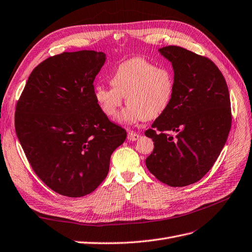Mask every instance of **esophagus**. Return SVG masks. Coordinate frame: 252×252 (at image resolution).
<instances>
[{
	"label": "esophagus",
	"instance_id": "esophagus-1",
	"mask_svg": "<svg viewBox=\"0 0 252 252\" xmlns=\"http://www.w3.org/2000/svg\"><path fill=\"white\" fill-rule=\"evenodd\" d=\"M127 138H128L129 141H136L140 138V134L136 133V132H133V131H129Z\"/></svg>",
	"mask_w": 252,
	"mask_h": 252
}]
</instances>
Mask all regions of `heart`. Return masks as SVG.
Here are the masks:
<instances>
[{"mask_svg": "<svg viewBox=\"0 0 252 252\" xmlns=\"http://www.w3.org/2000/svg\"><path fill=\"white\" fill-rule=\"evenodd\" d=\"M110 84L112 87H94V100L105 116L114 118L125 96L128 107L119 120L126 124L157 119L169 107L174 94V78L169 68L156 66L143 58L121 63Z\"/></svg>", "mask_w": 252, "mask_h": 252, "instance_id": "b5f03b06", "label": "heart"}]
</instances>
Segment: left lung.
Listing matches in <instances>:
<instances>
[{
	"mask_svg": "<svg viewBox=\"0 0 252 252\" xmlns=\"http://www.w3.org/2000/svg\"><path fill=\"white\" fill-rule=\"evenodd\" d=\"M158 51L172 64L174 94L145 131L155 142L146 166L159 182L183 187L200 181L222 151L231 128L230 96L210 59L180 46Z\"/></svg>",
	"mask_w": 252,
	"mask_h": 252,
	"instance_id": "obj_1",
	"label": "left lung"
}]
</instances>
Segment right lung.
<instances>
[{"label":"right lung","instance_id":"right-lung-1","mask_svg":"<svg viewBox=\"0 0 252 252\" xmlns=\"http://www.w3.org/2000/svg\"><path fill=\"white\" fill-rule=\"evenodd\" d=\"M104 52H63L30 73L14 127L34 173L53 191L84 196L107 177L110 157L127 133L102 112L94 81Z\"/></svg>","mask_w":252,"mask_h":252}]
</instances>
